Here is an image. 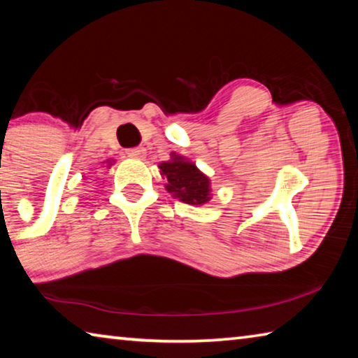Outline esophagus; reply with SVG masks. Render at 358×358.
Returning a JSON list of instances; mask_svg holds the SVG:
<instances>
[{
	"mask_svg": "<svg viewBox=\"0 0 358 358\" xmlns=\"http://www.w3.org/2000/svg\"><path fill=\"white\" fill-rule=\"evenodd\" d=\"M145 148H129L128 151H126V155H128L129 157H145Z\"/></svg>",
	"mask_w": 358,
	"mask_h": 358,
	"instance_id": "34e87169",
	"label": "esophagus"
}]
</instances>
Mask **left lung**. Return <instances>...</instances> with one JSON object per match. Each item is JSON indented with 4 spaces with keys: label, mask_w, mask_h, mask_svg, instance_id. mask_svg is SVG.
Here are the masks:
<instances>
[{
    "label": "left lung",
    "mask_w": 358,
    "mask_h": 358,
    "mask_svg": "<svg viewBox=\"0 0 358 358\" xmlns=\"http://www.w3.org/2000/svg\"><path fill=\"white\" fill-rule=\"evenodd\" d=\"M162 178H167L166 189L173 197L189 205H203L211 199L210 178L185 156L171 155V159L159 164Z\"/></svg>",
    "instance_id": "obj_1"
}]
</instances>
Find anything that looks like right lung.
<instances>
[{"instance_id": "1", "label": "right lung", "mask_w": 358, "mask_h": 358, "mask_svg": "<svg viewBox=\"0 0 358 358\" xmlns=\"http://www.w3.org/2000/svg\"><path fill=\"white\" fill-rule=\"evenodd\" d=\"M108 166H110V164H108Z\"/></svg>"}]
</instances>
